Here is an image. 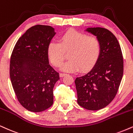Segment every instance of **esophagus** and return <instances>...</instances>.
<instances>
[{
	"label": "esophagus",
	"mask_w": 133,
	"mask_h": 133,
	"mask_svg": "<svg viewBox=\"0 0 133 133\" xmlns=\"http://www.w3.org/2000/svg\"><path fill=\"white\" fill-rule=\"evenodd\" d=\"M66 75H67V74H65V73H61L60 74V76L61 77H64V76H66Z\"/></svg>",
	"instance_id": "obj_1"
}]
</instances>
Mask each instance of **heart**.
Instances as JSON below:
<instances>
[{
	"label": "heart",
	"instance_id": "heart-1",
	"mask_svg": "<svg viewBox=\"0 0 133 133\" xmlns=\"http://www.w3.org/2000/svg\"><path fill=\"white\" fill-rule=\"evenodd\" d=\"M59 43L52 41L48 46L49 61L55 67H60L69 53V61L62 65L65 71H85L95 64L101 53L98 38L81 32L70 30L60 36Z\"/></svg>",
	"mask_w": 133,
	"mask_h": 133
}]
</instances>
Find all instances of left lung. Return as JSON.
<instances>
[{"mask_svg":"<svg viewBox=\"0 0 133 133\" xmlns=\"http://www.w3.org/2000/svg\"><path fill=\"white\" fill-rule=\"evenodd\" d=\"M100 41L101 53L90 71L77 77V103L89 110H98L116 96L123 75V57L118 39L106 28H87Z\"/></svg>","mask_w":133,"mask_h":133,"instance_id":"left-lung-1","label":"left lung"}]
</instances>
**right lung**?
Masks as SVG:
<instances>
[{
    "instance_id": "obj_1",
    "label": "right lung",
    "mask_w": 133,
    "mask_h": 133,
    "mask_svg": "<svg viewBox=\"0 0 133 133\" xmlns=\"http://www.w3.org/2000/svg\"><path fill=\"white\" fill-rule=\"evenodd\" d=\"M55 34L50 26H31L13 49L10 81L18 101L28 111H43L53 103V88L59 74L49 65L47 49Z\"/></svg>"
}]
</instances>
